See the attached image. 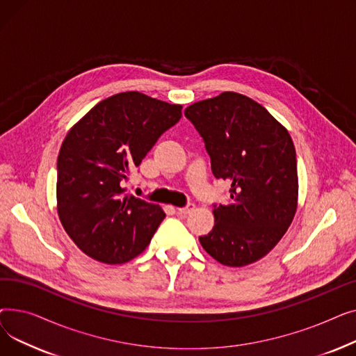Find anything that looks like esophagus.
Segmentation results:
<instances>
[{
	"instance_id": "1",
	"label": "esophagus",
	"mask_w": 356,
	"mask_h": 356,
	"mask_svg": "<svg viewBox=\"0 0 356 356\" xmlns=\"http://www.w3.org/2000/svg\"><path fill=\"white\" fill-rule=\"evenodd\" d=\"M195 211V204L193 203H189V204H186L184 208H179L177 209V213L180 215V216H188L191 212H193Z\"/></svg>"
}]
</instances>
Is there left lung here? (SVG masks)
<instances>
[{"label": "left lung", "mask_w": 356, "mask_h": 356, "mask_svg": "<svg viewBox=\"0 0 356 356\" xmlns=\"http://www.w3.org/2000/svg\"><path fill=\"white\" fill-rule=\"evenodd\" d=\"M184 115L204 141L213 176L231 183L200 244L223 266L252 264L283 238L297 209L293 140L263 105L236 92L199 101Z\"/></svg>", "instance_id": "obj_1"}]
</instances>
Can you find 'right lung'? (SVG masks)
<instances>
[{"instance_id": "obj_1", "label": "right lung", "mask_w": 356, "mask_h": 356, "mask_svg": "<svg viewBox=\"0 0 356 356\" xmlns=\"http://www.w3.org/2000/svg\"><path fill=\"white\" fill-rule=\"evenodd\" d=\"M180 117L181 105L129 90L101 101L70 128L58 157V213L90 258L124 264L149 244L165 213L125 193L124 183Z\"/></svg>"}]
</instances>
